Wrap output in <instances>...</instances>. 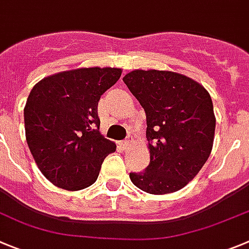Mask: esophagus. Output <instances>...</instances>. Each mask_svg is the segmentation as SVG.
Here are the masks:
<instances>
[{
	"mask_svg": "<svg viewBox=\"0 0 249 249\" xmlns=\"http://www.w3.org/2000/svg\"><path fill=\"white\" fill-rule=\"evenodd\" d=\"M131 144H132V142L131 141H122V142L120 143V145L121 147L123 148V149H129V148H131Z\"/></svg>",
	"mask_w": 249,
	"mask_h": 249,
	"instance_id": "1",
	"label": "esophagus"
}]
</instances>
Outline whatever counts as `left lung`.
Segmentation results:
<instances>
[{"instance_id":"left-lung-1","label":"left lung","mask_w":249,"mask_h":249,"mask_svg":"<svg viewBox=\"0 0 249 249\" xmlns=\"http://www.w3.org/2000/svg\"><path fill=\"white\" fill-rule=\"evenodd\" d=\"M123 81L147 116L150 153L144 172L129 173L137 188L154 195L175 193L209 159L216 118L210 93L197 81L165 70H133Z\"/></svg>"}]
</instances>
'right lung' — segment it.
<instances>
[{
    "instance_id": "obj_1",
    "label": "right lung",
    "mask_w": 249,
    "mask_h": 249,
    "mask_svg": "<svg viewBox=\"0 0 249 249\" xmlns=\"http://www.w3.org/2000/svg\"><path fill=\"white\" fill-rule=\"evenodd\" d=\"M122 70L81 68L50 75L36 84L24 107L29 150L54 185L76 191L92 185L116 144L100 133L97 105Z\"/></svg>"
}]
</instances>
